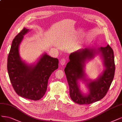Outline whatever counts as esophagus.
<instances>
[{
    "label": "esophagus",
    "instance_id": "esophagus-1",
    "mask_svg": "<svg viewBox=\"0 0 122 122\" xmlns=\"http://www.w3.org/2000/svg\"><path fill=\"white\" fill-rule=\"evenodd\" d=\"M66 60L65 58H63L60 60V64L61 66H64L66 64Z\"/></svg>",
    "mask_w": 122,
    "mask_h": 122
}]
</instances>
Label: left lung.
<instances>
[{
	"label": "left lung",
	"instance_id": "left-lung-1",
	"mask_svg": "<svg viewBox=\"0 0 122 122\" xmlns=\"http://www.w3.org/2000/svg\"><path fill=\"white\" fill-rule=\"evenodd\" d=\"M98 50L103 57L106 70L97 80L88 84L90 92L88 95H84L81 93L78 80L84 78V62L87 58L93 57L95 49L85 48L71 53L69 56L70 61L65 69L70 97L75 102L79 104H89L103 98L114 79L115 64L112 49L108 44L106 47H101Z\"/></svg>",
	"mask_w": 122,
	"mask_h": 122
}]
</instances>
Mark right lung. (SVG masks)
Listing matches in <instances>:
<instances>
[{"label": "right lung", "mask_w": 122, "mask_h": 122, "mask_svg": "<svg viewBox=\"0 0 122 122\" xmlns=\"http://www.w3.org/2000/svg\"><path fill=\"white\" fill-rule=\"evenodd\" d=\"M29 29L24 28L12 41L7 58V71L12 87L17 94L24 98L38 100L47 90L50 75L58 68V60L45 54L34 66L21 61L19 46Z\"/></svg>", "instance_id": "1"}]
</instances>
